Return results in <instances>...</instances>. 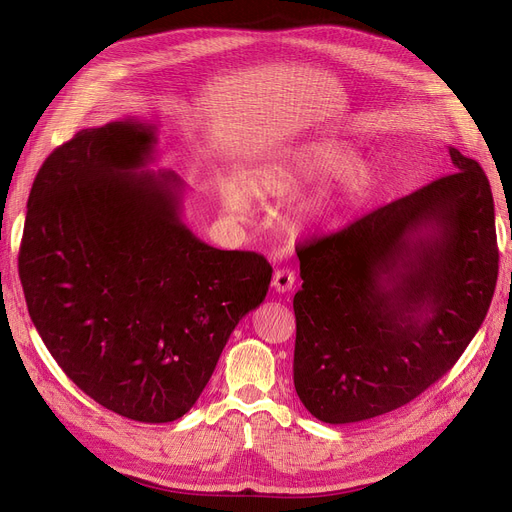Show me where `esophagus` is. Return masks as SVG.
<instances>
[{
    "instance_id": "1",
    "label": "esophagus",
    "mask_w": 512,
    "mask_h": 512,
    "mask_svg": "<svg viewBox=\"0 0 512 512\" xmlns=\"http://www.w3.org/2000/svg\"><path fill=\"white\" fill-rule=\"evenodd\" d=\"M272 286L276 292H288L294 286V272L292 270H278L274 274Z\"/></svg>"
}]
</instances>
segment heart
<instances>
[{
	"mask_svg": "<svg viewBox=\"0 0 512 512\" xmlns=\"http://www.w3.org/2000/svg\"><path fill=\"white\" fill-rule=\"evenodd\" d=\"M328 178H336V186L301 207L303 222L326 226L342 211L365 205L380 184V170L371 159H353V147L348 143L324 137L272 149L245 172L251 191L270 199H290ZM247 185L236 176H226L220 182V201L238 220H247L253 213Z\"/></svg>",
	"mask_w": 512,
	"mask_h": 512,
	"instance_id": "b5f03b06",
	"label": "heart"
}]
</instances>
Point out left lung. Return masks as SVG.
<instances>
[{
  "label": "left lung",
  "mask_w": 512,
  "mask_h": 512,
  "mask_svg": "<svg viewBox=\"0 0 512 512\" xmlns=\"http://www.w3.org/2000/svg\"><path fill=\"white\" fill-rule=\"evenodd\" d=\"M297 251L294 388L319 421L390 413L436 384L481 328L498 280L494 199L475 159Z\"/></svg>",
  "instance_id": "8db88e82"
}]
</instances>
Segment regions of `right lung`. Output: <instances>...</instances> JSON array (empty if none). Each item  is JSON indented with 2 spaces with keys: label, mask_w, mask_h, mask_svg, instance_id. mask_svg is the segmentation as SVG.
<instances>
[{
  "label": "right lung",
  "mask_w": 512,
  "mask_h": 512,
  "mask_svg": "<svg viewBox=\"0 0 512 512\" xmlns=\"http://www.w3.org/2000/svg\"><path fill=\"white\" fill-rule=\"evenodd\" d=\"M155 126L85 128L33 182L18 274L51 357L101 407L180 419L272 280L259 253L220 251L182 220L184 182L151 174Z\"/></svg>",
  "instance_id": "obj_1"
}]
</instances>
